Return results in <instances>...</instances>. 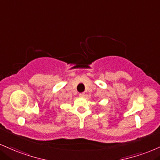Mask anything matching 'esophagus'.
<instances>
[{"label":"esophagus","instance_id":"esophagus-1","mask_svg":"<svg viewBox=\"0 0 160 160\" xmlns=\"http://www.w3.org/2000/svg\"><path fill=\"white\" fill-rule=\"evenodd\" d=\"M80 97H81V98H85V96H86V94L84 93V92H81V93H80Z\"/></svg>","mask_w":160,"mask_h":160}]
</instances>
